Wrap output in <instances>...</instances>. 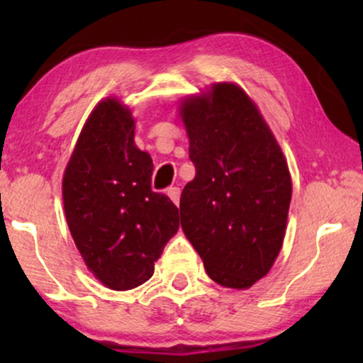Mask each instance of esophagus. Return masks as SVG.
<instances>
[{"instance_id":"obj_1","label":"esophagus","mask_w":363,"mask_h":363,"mask_svg":"<svg viewBox=\"0 0 363 363\" xmlns=\"http://www.w3.org/2000/svg\"><path fill=\"white\" fill-rule=\"evenodd\" d=\"M180 188H178V186H170V188H168V190H167V195L168 196H170V200L173 201V203H175V205L178 206V205H180Z\"/></svg>"}]
</instances>
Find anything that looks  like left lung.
Wrapping results in <instances>:
<instances>
[{"label":"left lung","mask_w":363,"mask_h":363,"mask_svg":"<svg viewBox=\"0 0 363 363\" xmlns=\"http://www.w3.org/2000/svg\"><path fill=\"white\" fill-rule=\"evenodd\" d=\"M180 113L196 168L182 191V228L213 281L246 289L269 272L284 241L292 195L286 158L236 84H213L183 101Z\"/></svg>","instance_id":"8db88e82"}]
</instances>
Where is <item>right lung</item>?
I'll return each instance as SVG.
<instances>
[{"label": "right lung", "instance_id": "right-lung-1", "mask_svg": "<svg viewBox=\"0 0 363 363\" xmlns=\"http://www.w3.org/2000/svg\"><path fill=\"white\" fill-rule=\"evenodd\" d=\"M133 130L132 112L117 99L99 102L62 180L72 240L94 276L113 291L150 279L180 226L170 198L152 191V158L138 150Z\"/></svg>", "mask_w": 363, "mask_h": 363}]
</instances>
